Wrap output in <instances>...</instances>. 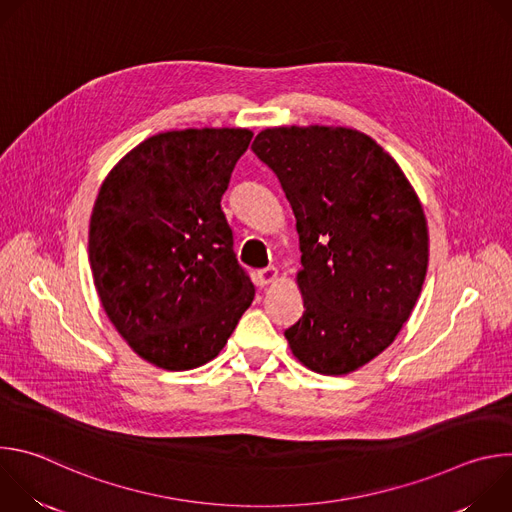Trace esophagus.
I'll return each mask as SVG.
<instances>
[{
  "mask_svg": "<svg viewBox=\"0 0 512 512\" xmlns=\"http://www.w3.org/2000/svg\"><path fill=\"white\" fill-rule=\"evenodd\" d=\"M257 279H259L261 285L273 283V281L277 279V267L269 265V267H265V269H259V271H257Z\"/></svg>",
  "mask_w": 512,
  "mask_h": 512,
  "instance_id": "esophagus-1",
  "label": "esophagus"
}]
</instances>
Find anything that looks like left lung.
Instances as JSON below:
<instances>
[{
  "instance_id": "1",
  "label": "left lung",
  "mask_w": 512,
  "mask_h": 512,
  "mask_svg": "<svg viewBox=\"0 0 512 512\" xmlns=\"http://www.w3.org/2000/svg\"><path fill=\"white\" fill-rule=\"evenodd\" d=\"M251 150L296 214L306 312L285 330L289 348L320 375L352 373L395 340L421 294V202L397 162L356 129L273 127Z\"/></svg>"
}]
</instances>
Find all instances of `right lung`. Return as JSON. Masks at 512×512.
<instances>
[{
	"label": "right lung",
	"instance_id": "obj_1",
	"mask_svg": "<svg viewBox=\"0 0 512 512\" xmlns=\"http://www.w3.org/2000/svg\"><path fill=\"white\" fill-rule=\"evenodd\" d=\"M249 129L166 131L105 178L89 227L103 310L148 362L188 371L223 350L255 287L221 208Z\"/></svg>",
	"mask_w": 512,
	"mask_h": 512
}]
</instances>
